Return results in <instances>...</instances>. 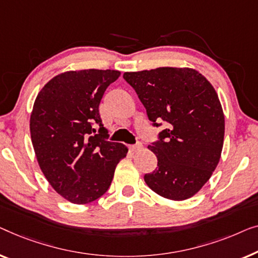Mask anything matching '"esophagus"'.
I'll return each mask as SVG.
<instances>
[{
  "instance_id": "1",
  "label": "esophagus",
  "mask_w": 258,
  "mask_h": 258,
  "mask_svg": "<svg viewBox=\"0 0 258 258\" xmlns=\"http://www.w3.org/2000/svg\"><path fill=\"white\" fill-rule=\"evenodd\" d=\"M141 148H143V145H141L140 143H139V144H137V145H132V146H131V150H132L133 152H138V151H140Z\"/></svg>"
}]
</instances>
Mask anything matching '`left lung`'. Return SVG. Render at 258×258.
<instances>
[{"instance_id":"8db88e82","label":"left lung","mask_w":258,"mask_h":258,"mask_svg":"<svg viewBox=\"0 0 258 258\" xmlns=\"http://www.w3.org/2000/svg\"><path fill=\"white\" fill-rule=\"evenodd\" d=\"M147 117L159 127V140L148 145L158 167L144 179L152 190L174 201L187 200L210 179L221 158L224 114L213 85L189 68H157L125 72Z\"/></svg>"}]
</instances>
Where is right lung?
<instances>
[{
	"label": "right lung",
	"instance_id": "obj_1",
	"mask_svg": "<svg viewBox=\"0 0 258 258\" xmlns=\"http://www.w3.org/2000/svg\"><path fill=\"white\" fill-rule=\"evenodd\" d=\"M119 76L115 70L67 71L36 97L30 115L36 158L51 187L71 203L85 205L106 193L127 154L125 145L107 140L99 115L105 90Z\"/></svg>",
	"mask_w": 258,
	"mask_h": 258
}]
</instances>
